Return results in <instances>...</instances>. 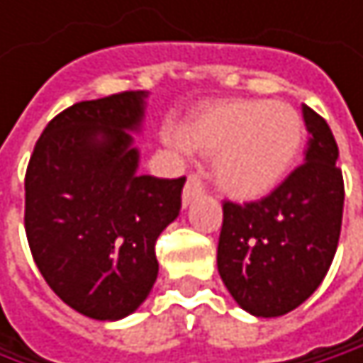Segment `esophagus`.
I'll return each mask as SVG.
<instances>
[{
	"mask_svg": "<svg viewBox=\"0 0 363 363\" xmlns=\"http://www.w3.org/2000/svg\"><path fill=\"white\" fill-rule=\"evenodd\" d=\"M203 191H206V186H203L201 177H199V174H189L186 184H184V191H182V203L189 206V203H191L195 197H199Z\"/></svg>",
	"mask_w": 363,
	"mask_h": 363,
	"instance_id": "obj_1",
	"label": "esophagus"
}]
</instances>
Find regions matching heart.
I'll return each instance as SVG.
<instances>
[{"label":"heart","instance_id":"obj_1","mask_svg":"<svg viewBox=\"0 0 363 363\" xmlns=\"http://www.w3.org/2000/svg\"><path fill=\"white\" fill-rule=\"evenodd\" d=\"M303 119L284 101L231 99L195 111L179 132L189 151L214 155V181L235 199H258L290 174Z\"/></svg>","mask_w":363,"mask_h":363}]
</instances>
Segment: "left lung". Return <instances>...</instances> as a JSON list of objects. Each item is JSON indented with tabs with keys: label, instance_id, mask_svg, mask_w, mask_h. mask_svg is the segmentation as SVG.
I'll return each instance as SVG.
<instances>
[{
	"label": "left lung",
	"instance_id": "1",
	"mask_svg": "<svg viewBox=\"0 0 363 363\" xmlns=\"http://www.w3.org/2000/svg\"><path fill=\"white\" fill-rule=\"evenodd\" d=\"M309 145L301 164L258 201H225L218 273L235 303L256 318H279L324 281L336 254L345 184L338 147L322 115L303 105Z\"/></svg>",
	"mask_w": 363,
	"mask_h": 363
}]
</instances>
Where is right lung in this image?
Returning <instances> with one entry per match:
<instances>
[{
  "instance_id": "add662e5",
  "label": "right lung",
  "mask_w": 363,
  "mask_h": 363,
  "mask_svg": "<svg viewBox=\"0 0 363 363\" xmlns=\"http://www.w3.org/2000/svg\"><path fill=\"white\" fill-rule=\"evenodd\" d=\"M145 92L58 113L25 177V231L39 273L71 309L101 322L134 313L157 279L155 242L179 216L184 177L138 174Z\"/></svg>"
}]
</instances>
